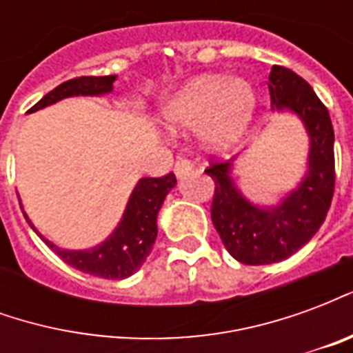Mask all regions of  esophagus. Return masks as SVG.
<instances>
[{
    "label": "esophagus",
    "instance_id": "esophagus-1",
    "mask_svg": "<svg viewBox=\"0 0 353 353\" xmlns=\"http://www.w3.org/2000/svg\"><path fill=\"white\" fill-rule=\"evenodd\" d=\"M192 170V162L189 159H177L176 164H174V172H176L177 177H183L185 174H189Z\"/></svg>",
    "mask_w": 353,
    "mask_h": 353
}]
</instances>
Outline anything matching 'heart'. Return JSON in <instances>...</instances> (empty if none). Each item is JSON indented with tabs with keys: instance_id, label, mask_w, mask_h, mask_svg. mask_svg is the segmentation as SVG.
<instances>
[{
	"instance_id": "1",
	"label": "heart",
	"mask_w": 353,
	"mask_h": 353,
	"mask_svg": "<svg viewBox=\"0 0 353 353\" xmlns=\"http://www.w3.org/2000/svg\"><path fill=\"white\" fill-rule=\"evenodd\" d=\"M253 96L244 83L204 75L172 94L162 105V119L172 130L199 128L210 147H227L244 132L252 117Z\"/></svg>"
}]
</instances>
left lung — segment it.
<instances>
[{
	"instance_id": "obj_1",
	"label": "left lung",
	"mask_w": 353,
	"mask_h": 353,
	"mask_svg": "<svg viewBox=\"0 0 353 353\" xmlns=\"http://www.w3.org/2000/svg\"><path fill=\"white\" fill-rule=\"evenodd\" d=\"M272 109L291 111L310 138L308 172L278 206H257L240 192L232 162H212L215 183L212 221L227 252L244 265H270L291 257L325 221L334 192V132L329 111L295 72L272 65L268 75Z\"/></svg>"
}]
</instances>
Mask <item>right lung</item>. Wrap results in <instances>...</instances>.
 Wrapping results in <instances>:
<instances>
[{
	"instance_id": "right-lung-1",
	"label": "right lung",
	"mask_w": 353,
	"mask_h": 353,
	"mask_svg": "<svg viewBox=\"0 0 353 353\" xmlns=\"http://www.w3.org/2000/svg\"><path fill=\"white\" fill-rule=\"evenodd\" d=\"M117 75H105V77H77V79L65 81L58 85L54 90H50L47 96L35 103L30 111L52 105L57 101L70 98V96H100L109 94L113 90ZM176 185V176L168 174L164 177H143L134 187L123 219L119 221L117 229L109 234L101 244L94 245L92 250H62L47 238H43L32 221H26L30 227L45 240V244L50 250L58 253V257L81 272L108 278V280H123L134 272H138L139 266L143 265L147 255L151 253L157 238V215L161 210L162 202L166 199Z\"/></svg>"
}]
</instances>
